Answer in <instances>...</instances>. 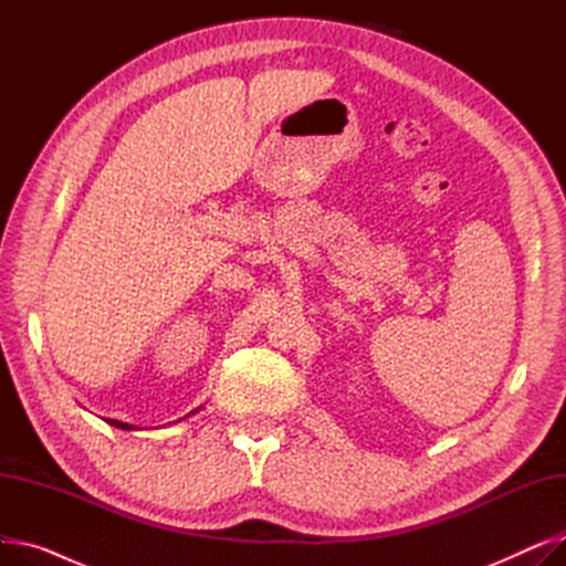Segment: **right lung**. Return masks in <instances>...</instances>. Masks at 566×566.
<instances>
[{"mask_svg": "<svg viewBox=\"0 0 566 566\" xmlns=\"http://www.w3.org/2000/svg\"><path fill=\"white\" fill-rule=\"evenodd\" d=\"M107 424H112V427H116V429H124V431H133V429H137V427H133V424H126V422H118V420H105Z\"/></svg>", "mask_w": 566, "mask_h": 566, "instance_id": "1", "label": "right lung"}]
</instances>
